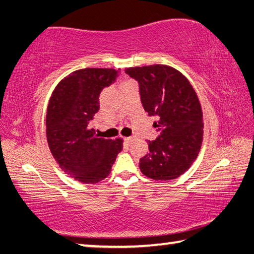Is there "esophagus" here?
<instances>
[{"label":"esophagus","instance_id":"esophagus-1","mask_svg":"<svg viewBox=\"0 0 254 254\" xmlns=\"http://www.w3.org/2000/svg\"><path fill=\"white\" fill-rule=\"evenodd\" d=\"M131 141H132V137H131V136L126 137V139H124V142H126L127 144H130V143H131Z\"/></svg>","mask_w":254,"mask_h":254}]
</instances>
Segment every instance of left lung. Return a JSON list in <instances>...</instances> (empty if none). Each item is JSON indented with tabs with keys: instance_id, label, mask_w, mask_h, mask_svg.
Wrapping results in <instances>:
<instances>
[{
	"instance_id": "obj_1",
	"label": "left lung",
	"mask_w": 254,
	"mask_h": 254,
	"mask_svg": "<svg viewBox=\"0 0 254 254\" xmlns=\"http://www.w3.org/2000/svg\"><path fill=\"white\" fill-rule=\"evenodd\" d=\"M139 83L141 103L159 135L148 141L140 159L141 173L156 180H171L187 171L203 141V113L196 92L182 72L165 65L127 68Z\"/></svg>"
}]
</instances>
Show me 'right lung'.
Masks as SVG:
<instances>
[{"label": "right lung", "instance_id": "add662e5", "mask_svg": "<svg viewBox=\"0 0 254 254\" xmlns=\"http://www.w3.org/2000/svg\"><path fill=\"white\" fill-rule=\"evenodd\" d=\"M120 70L85 68L65 77L55 88L47 109V141L60 168L71 178L95 184L110 175L122 139L95 135L89 123L100 110V94Z\"/></svg>", "mask_w": 254, "mask_h": 254}]
</instances>
